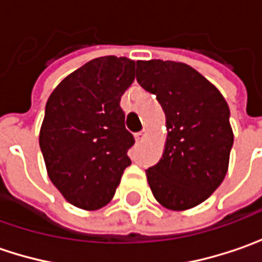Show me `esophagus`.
<instances>
[{
  "label": "esophagus",
  "instance_id": "obj_1",
  "mask_svg": "<svg viewBox=\"0 0 262 262\" xmlns=\"http://www.w3.org/2000/svg\"><path fill=\"white\" fill-rule=\"evenodd\" d=\"M146 138H147L146 131H141V133L136 134V141H137V143H143V141H144Z\"/></svg>",
  "mask_w": 262,
  "mask_h": 262
}]
</instances>
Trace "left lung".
I'll return each instance as SVG.
<instances>
[{
	"mask_svg": "<svg viewBox=\"0 0 262 262\" xmlns=\"http://www.w3.org/2000/svg\"><path fill=\"white\" fill-rule=\"evenodd\" d=\"M138 84L156 96L166 116L162 159L146 170L157 201L184 211L201 204L223 182L233 131L229 106L213 83L175 61H137Z\"/></svg>",
	"mask_w": 262,
	"mask_h": 262,
	"instance_id": "1",
	"label": "left lung"
}]
</instances>
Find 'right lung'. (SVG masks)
<instances>
[{
    "instance_id": "obj_1",
    "label": "right lung",
    "mask_w": 262,
    "mask_h": 262,
    "mask_svg": "<svg viewBox=\"0 0 262 262\" xmlns=\"http://www.w3.org/2000/svg\"><path fill=\"white\" fill-rule=\"evenodd\" d=\"M136 61L100 56L73 71L46 102L39 146L61 195L87 211L105 207L131 160L121 96L134 81Z\"/></svg>"
}]
</instances>
